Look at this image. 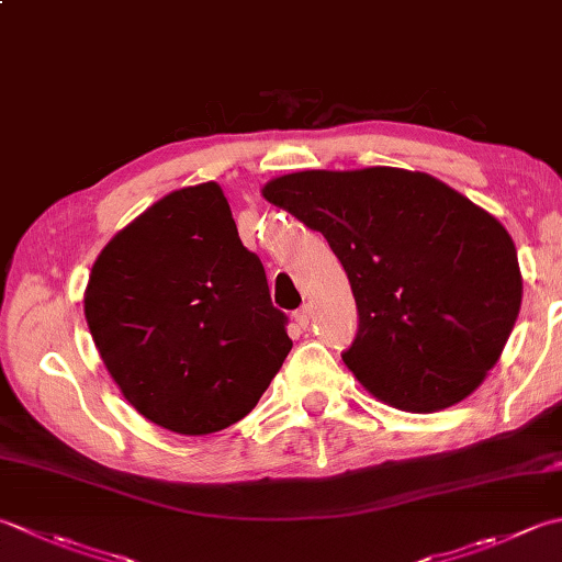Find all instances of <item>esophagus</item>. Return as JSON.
Returning a JSON list of instances; mask_svg holds the SVG:
<instances>
[{
	"instance_id": "34e87169",
	"label": "esophagus",
	"mask_w": 562,
	"mask_h": 562,
	"mask_svg": "<svg viewBox=\"0 0 562 562\" xmlns=\"http://www.w3.org/2000/svg\"><path fill=\"white\" fill-rule=\"evenodd\" d=\"M294 322H296V326H300V328L310 326V322H312L310 306H302V310H296V312H294Z\"/></svg>"
}]
</instances>
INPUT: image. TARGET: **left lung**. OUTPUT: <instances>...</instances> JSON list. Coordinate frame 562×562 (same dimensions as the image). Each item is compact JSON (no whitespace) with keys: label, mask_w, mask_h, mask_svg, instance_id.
I'll list each match as a JSON object with an SVG mask.
<instances>
[{"label":"left lung","mask_w":562,"mask_h":562,"mask_svg":"<svg viewBox=\"0 0 562 562\" xmlns=\"http://www.w3.org/2000/svg\"><path fill=\"white\" fill-rule=\"evenodd\" d=\"M262 196L322 231L358 304L344 362L378 400L438 412L475 392L521 310L514 240L426 172L304 170Z\"/></svg>","instance_id":"8db88e82"}]
</instances>
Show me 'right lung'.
Returning <instances> with one entry per match:
<instances>
[{
    "mask_svg": "<svg viewBox=\"0 0 562 562\" xmlns=\"http://www.w3.org/2000/svg\"><path fill=\"white\" fill-rule=\"evenodd\" d=\"M85 316L128 404L184 436L244 419L292 348L216 182L165 194L109 240Z\"/></svg>",
    "mask_w": 562,
    "mask_h": 562,
    "instance_id": "obj_1",
    "label": "right lung"
}]
</instances>
